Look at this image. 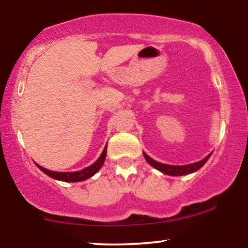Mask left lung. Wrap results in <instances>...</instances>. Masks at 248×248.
<instances>
[{
  "instance_id": "1",
  "label": "left lung",
  "mask_w": 248,
  "mask_h": 248,
  "mask_svg": "<svg viewBox=\"0 0 248 248\" xmlns=\"http://www.w3.org/2000/svg\"><path fill=\"white\" fill-rule=\"evenodd\" d=\"M210 156L211 154L207 155V156L205 158H203L202 161H199V162L191 163V164H186V166H169V164H163V163L157 162V161H154L153 158H151L147 154L144 153L145 160H146L152 167H154L155 169L161 171V172L170 174V176H183V174L195 172V171L201 169V168L206 163V161L209 160Z\"/></svg>"
}]
</instances>
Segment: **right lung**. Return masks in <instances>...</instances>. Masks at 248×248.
<instances>
[{"mask_svg":"<svg viewBox=\"0 0 248 248\" xmlns=\"http://www.w3.org/2000/svg\"><path fill=\"white\" fill-rule=\"evenodd\" d=\"M107 147L108 146H105L103 153L101 154V156L98 157L96 162L80 171H76V172H57V171H51V170L45 169V168L38 166V164H36V166L38 167V169H41L43 172L47 174L48 177L53 178V179L67 181V183H78V181L86 180L88 179V178H91L92 176H94V174L101 169V167L103 166L105 161V157H107Z\"/></svg>","mask_w":248,"mask_h":248,"instance_id":"right-lung-1","label":"right lung"}]
</instances>
